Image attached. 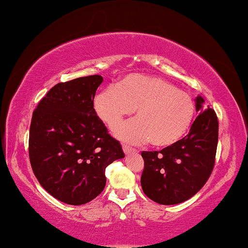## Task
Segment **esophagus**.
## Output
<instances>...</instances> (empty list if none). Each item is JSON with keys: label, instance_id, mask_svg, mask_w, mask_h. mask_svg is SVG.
I'll return each mask as SVG.
<instances>
[{"label": "esophagus", "instance_id": "esophagus-1", "mask_svg": "<svg viewBox=\"0 0 248 248\" xmlns=\"http://www.w3.org/2000/svg\"><path fill=\"white\" fill-rule=\"evenodd\" d=\"M123 152L126 154V155H128V154H131V153H136L137 151L135 148H132V147H129V146H127V145H123Z\"/></svg>", "mask_w": 248, "mask_h": 248}]
</instances>
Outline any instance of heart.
<instances>
[{
    "label": "heart",
    "instance_id": "b5f03b06",
    "mask_svg": "<svg viewBox=\"0 0 248 248\" xmlns=\"http://www.w3.org/2000/svg\"><path fill=\"white\" fill-rule=\"evenodd\" d=\"M97 116L108 128H115L136 108L137 119L115 129V136L131 144L149 140L155 147L178 143L191 126L196 105L192 96L164 79L129 75L114 88L94 97Z\"/></svg>",
    "mask_w": 248,
    "mask_h": 248
}]
</instances>
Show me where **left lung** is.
I'll list each match as a JSON object with an SVG mask.
<instances>
[{
    "label": "left lung",
    "instance_id": "obj_1",
    "mask_svg": "<svg viewBox=\"0 0 248 248\" xmlns=\"http://www.w3.org/2000/svg\"><path fill=\"white\" fill-rule=\"evenodd\" d=\"M199 113L184 139L160 152H143L144 170L140 185L144 193L159 204L171 205L193 197L212 172L218 139V122L214 109L204 108L196 97Z\"/></svg>",
    "mask_w": 248,
    "mask_h": 248
}]
</instances>
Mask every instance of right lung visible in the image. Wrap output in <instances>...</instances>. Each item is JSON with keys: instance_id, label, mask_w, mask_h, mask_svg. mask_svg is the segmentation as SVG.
<instances>
[{"instance_id": "1", "label": "right lung", "mask_w": 248, "mask_h": 248, "mask_svg": "<svg viewBox=\"0 0 248 248\" xmlns=\"http://www.w3.org/2000/svg\"><path fill=\"white\" fill-rule=\"evenodd\" d=\"M99 75L52 87L32 113L31 165L46 191L63 203H88L103 191L105 168L124 158L93 108Z\"/></svg>"}]
</instances>
